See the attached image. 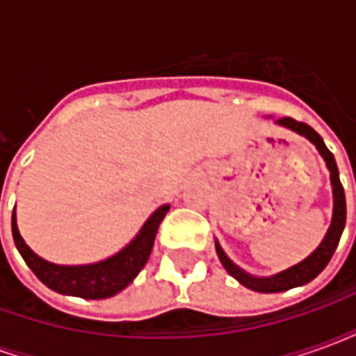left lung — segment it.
<instances>
[{
    "mask_svg": "<svg viewBox=\"0 0 356 356\" xmlns=\"http://www.w3.org/2000/svg\"><path fill=\"white\" fill-rule=\"evenodd\" d=\"M276 124L284 125L288 129H293L299 135H303L307 139L316 145L318 152L322 154V158L326 160V165L330 170V179H332V186H334V217H332V225H330L328 232L326 236L322 240V244L313 254L307 257L305 261L298 263L293 265L288 270H282L275 276H268V278H257V276H252L244 273L242 268L236 267L234 263L225 255V252L221 250V246L216 242V250L219 259L223 263V267L227 268V273L231 276H234L242 286H246L250 290L255 291H263V293H276V291H286L290 288H296V286H303V284L311 282L314 276H318L324 270V267L328 265V261L332 259V255L336 252L337 244H339V238H341V232H343L345 227V193H343V185L339 181V173H337V165L336 160H334V154L330 152L324 140L318 133L314 131L311 125L303 124V122H298L293 118H278Z\"/></svg>",
    "mask_w": 356,
    "mask_h": 356,
    "instance_id": "8db88e82",
    "label": "left lung"
}]
</instances>
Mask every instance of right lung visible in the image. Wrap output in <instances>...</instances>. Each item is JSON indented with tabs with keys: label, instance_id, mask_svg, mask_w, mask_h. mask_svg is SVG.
Listing matches in <instances>:
<instances>
[{
	"label": "right lung",
	"instance_id": "add662e5",
	"mask_svg": "<svg viewBox=\"0 0 356 356\" xmlns=\"http://www.w3.org/2000/svg\"><path fill=\"white\" fill-rule=\"evenodd\" d=\"M168 211H170L168 204L156 209L154 213L148 217V221L140 229L139 234L133 238L131 244H127L120 254L112 255L110 259L93 263V265L65 267V265L45 261L40 255H35L20 236L15 211L11 217L13 240H15V246L22 255V259L32 268V273L51 290L83 299L112 298L118 291L124 290L127 284H131L133 278L139 275L140 268L145 267L148 255L152 252V246H154L158 227Z\"/></svg>",
	"mask_w": 356,
	"mask_h": 356
}]
</instances>
